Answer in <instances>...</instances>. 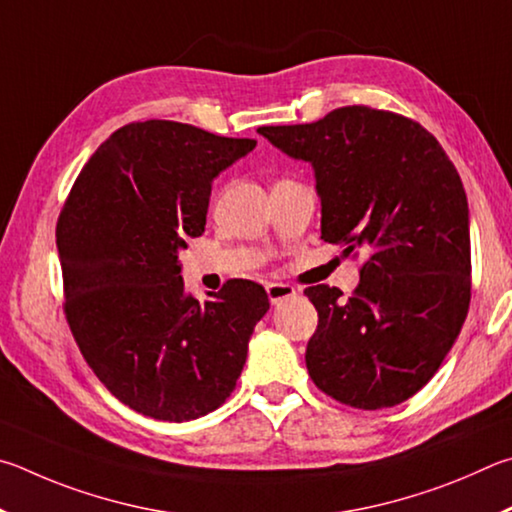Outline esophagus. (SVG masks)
Wrapping results in <instances>:
<instances>
[{"label":"esophagus","instance_id":"esophagus-1","mask_svg":"<svg viewBox=\"0 0 512 512\" xmlns=\"http://www.w3.org/2000/svg\"><path fill=\"white\" fill-rule=\"evenodd\" d=\"M297 290L288 283H267V297H270L272 303H281L285 299H292Z\"/></svg>","mask_w":512,"mask_h":512}]
</instances>
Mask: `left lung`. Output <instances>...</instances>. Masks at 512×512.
Returning <instances> with one entry per match:
<instances>
[{
  "instance_id": "8db88e82",
  "label": "left lung",
  "mask_w": 512,
  "mask_h": 512,
  "mask_svg": "<svg viewBox=\"0 0 512 512\" xmlns=\"http://www.w3.org/2000/svg\"><path fill=\"white\" fill-rule=\"evenodd\" d=\"M263 137L310 161L321 238L366 251L353 297L306 288L319 324L306 348L312 382L342 405L384 409L434 378L470 308V211L441 143L402 114L337 107Z\"/></svg>"
}]
</instances>
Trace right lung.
I'll return each mask as SVG.
<instances>
[{
  "instance_id": "right-lung-1",
  "label": "right lung",
  "mask_w": 512,
  "mask_h": 512,
  "mask_svg": "<svg viewBox=\"0 0 512 512\" xmlns=\"http://www.w3.org/2000/svg\"><path fill=\"white\" fill-rule=\"evenodd\" d=\"M254 148L188 123H128L89 157L62 206L71 335L107 391L143 416L184 423L218 409L270 310L263 285L247 279L200 303L177 258L202 236L213 179Z\"/></svg>"
}]
</instances>
